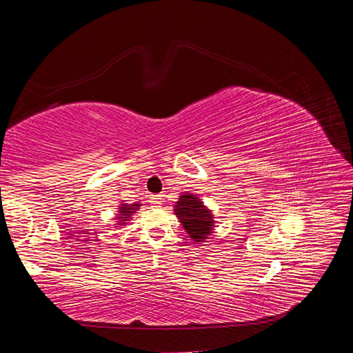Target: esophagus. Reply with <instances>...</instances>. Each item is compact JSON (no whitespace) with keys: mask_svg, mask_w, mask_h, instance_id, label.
<instances>
[{"mask_svg":"<svg viewBox=\"0 0 353 353\" xmlns=\"http://www.w3.org/2000/svg\"><path fill=\"white\" fill-rule=\"evenodd\" d=\"M162 196H152L150 197V203H152V205L153 206H156V208H159L160 205H162Z\"/></svg>","mask_w":353,"mask_h":353,"instance_id":"obj_1","label":"esophagus"}]
</instances>
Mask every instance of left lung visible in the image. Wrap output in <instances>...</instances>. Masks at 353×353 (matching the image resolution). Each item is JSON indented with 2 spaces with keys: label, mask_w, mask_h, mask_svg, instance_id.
<instances>
[{
  "label": "left lung",
  "mask_w": 353,
  "mask_h": 353,
  "mask_svg": "<svg viewBox=\"0 0 353 353\" xmlns=\"http://www.w3.org/2000/svg\"><path fill=\"white\" fill-rule=\"evenodd\" d=\"M174 212L190 239H193L197 244L205 243L209 236H212L213 227H215V221H213L215 216L196 194L188 193V191L181 194L175 203Z\"/></svg>",
  "instance_id": "obj_1"
}]
</instances>
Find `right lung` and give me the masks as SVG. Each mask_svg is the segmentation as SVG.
Here are the masks:
<instances>
[{
    "label": "right lung",
    "mask_w": 353,
    "mask_h": 353,
    "mask_svg": "<svg viewBox=\"0 0 353 353\" xmlns=\"http://www.w3.org/2000/svg\"><path fill=\"white\" fill-rule=\"evenodd\" d=\"M140 206H141V203H138V201L132 203V205H128V203L122 201L121 206H117V209H119V210H117V213H116V223H114V225L116 227L126 225V223L131 221L134 213H137V210L140 209Z\"/></svg>",
    "instance_id": "right-lung-1"
}]
</instances>
